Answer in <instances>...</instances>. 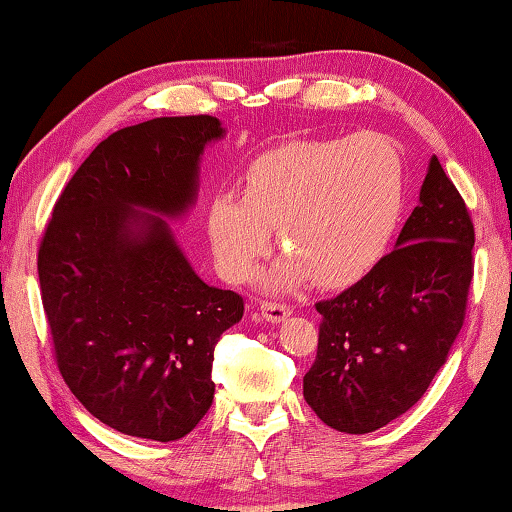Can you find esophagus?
<instances>
[{"label": "esophagus", "mask_w": 512, "mask_h": 512, "mask_svg": "<svg viewBox=\"0 0 512 512\" xmlns=\"http://www.w3.org/2000/svg\"><path fill=\"white\" fill-rule=\"evenodd\" d=\"M259 316H262V320H266V323L275 325L291 316V307L280 305V302H262V307H259Z\"/></svg>", "instance_id": "esophagus-1"}]
</instances>
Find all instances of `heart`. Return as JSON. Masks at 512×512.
<instances>
[{"mask_svg":"<svg viewBox=\"0 0 512 512\" xmlns=\"http://www.w3.org/2000/svg\"><path fill=\"white\" fill-rule=\"evenodd\" d=\"M404 210V164L391 142L372 133L350 140L291 142L250 164L241 198L216 194L207 239L230 282L255 273L271 228L287 250L268 280L348 289L384 259Z\"/></svg>","mask_w":512,"mask_h":512,"instance_id":"obj_1","label":"heart"}]
</instances>
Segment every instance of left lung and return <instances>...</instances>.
<instances>
[{
    "mask_svg": "<svg viewBox=\"0 0 512 512\" xmlns=\"http://www.w3.org/2000/svg\"><path fill=\"white\" fill-rule=\"evenodd\" d=\"M472 248L467 207L431 155L393 253L316 305L323 323L302 393L327 427L370 433L420 400L463 327Z\"/></svg>",
    "mask_w": 512,
    "mask_h": 512,
    "instance_id": "1",
    "label": "left lung"
}]
</instances>
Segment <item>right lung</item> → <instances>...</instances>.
<instances>
[{
  "label": "right lung",
  "mask_w": 512,
  "mask_h": 512,
  "mask_svg": "<svg viewBox=\"0 0 512 512\" xmlns=\"http://www.w3.org/2000/svg\"><path fill=\"white\" fill-rule=\"evenodd\" d=\"M210 115L121 128L90 153L51 214L38 253L42 305L69 391L126 436L171 443L214 400L221 334L244 316L173 237L196 205Z\"/></svg>",
  "instance_id": "add662e5"
}]
</instances>
